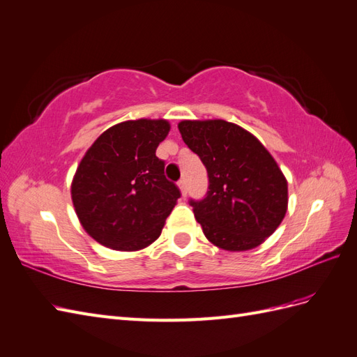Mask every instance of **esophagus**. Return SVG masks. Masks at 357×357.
I'll list each match as a JSON object with an SVG mask.
<instances>
[{
	"label": "esophagus",
	"instance_id": "34e87169",
	"mask_svg": "<svg viewBox=\"0 0 357 357\" xmlns=\"http://www.w3.org/2000/svg\"><path fill=\"white\" fill-rule=\"evenodd\" d=\"M178 188H180L181 195H183V197H186V194H188V189H186V181H185V180H180V181H178Z\"/></svg>",
	"mask_w": 357,
	"mask_h": 357
}]
</instances>
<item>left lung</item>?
Returning a JSON list of instances; mask_svg holds the SVG:
<instances>
[{"instance_id": "1", "label": "left lung", "mask_w": 357, "mask_h": 357, "mask_svg": "<svg viewBox=\"0 0 357 357\" xmlns=\"http://www.w3.org/2000/svg\"><path fill=\"white\" fill-rule=\"evenodd\" d=\"M178 130L208 174L207 197L190 201L210 243L240 252L259 246L281 225L288 183L252 133L225 120H183Z\"/></svg>"}]
</instances>
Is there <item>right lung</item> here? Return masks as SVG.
I'll return each mask as SVG.
<instances>
[{
    "mask_svg": "<svg viewBox=\"0 0 357 357\" xmlns=\"http://www.w3.org/2000/svg\"><path fill=\"white\" fill-rule=\"evenodd\" d=\"M168 120H128L105 130L85 151L72 180V202L85 233L123 252L150 246L180 190L156 156Z\"/></svg>",
    "mask_w": 357,
    "mask_h": 357,
    "instance_id": "1",
    "label": "right lung"
}]
</instances>
